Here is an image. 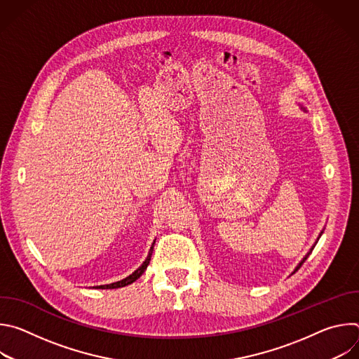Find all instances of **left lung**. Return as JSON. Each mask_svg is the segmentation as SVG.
Instances as JSON below:
<instances>
[{
    "instance_id": "1",
    "label": "left lung",
    "mask_w": 359,
    "mask_h": 359,
    "mask_svg": "<svg viewBox=\"0 0 359 359\" xmlns=\"http://www.w3.org/2000/svg\"><path fill=\"white\" fill-rule=\"evenodd\" d=\"M321 234H323V231H321ZM321 234H320V237H321ZM311 251H313V248H311ZM311 251H310V252H309V254H306V255H305V257H304V259H302V262H301V263H299V264H298V266H297V269H295V270H294V273H295V271H297V270H298V269H299V267H301V266H302V263H304V262H305V260H306V257H309V255H310V254H311Z\"/></svg>"
}]
</instances>
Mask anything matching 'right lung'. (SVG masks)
Returning a JSON list of instances; mask_svg holds the SVG:
<instances>
[{
    "label": "right lung",
    "mask_w": 359,
    "mask_h": 359,
    "mask_svg": "<svg viewBox=\"0 0 359 359\" xmlns=\"http://www.w3.org/2000/svg\"><path fill=\"white\" fill-rule=\"evenodd\" d=\"M155 244V243H153ZM151 252H153V245L150 247V250H149V254H147V257H146V260L143 262V264L135 271V273H132L129 277H126V278H123V280H121V281H116V283H112V284H107V285H97V287H95V288H102V290H111V288H121V287H125V285H129V284H132L133 281H136L143 273H144V270L147 269V266H149V263H150V257H151Z\"/></svg>",
    "instance_id": "obj_1"
}]
</instances>
